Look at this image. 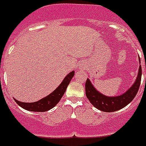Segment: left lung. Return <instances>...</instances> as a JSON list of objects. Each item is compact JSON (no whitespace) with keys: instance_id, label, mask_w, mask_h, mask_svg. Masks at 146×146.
I'll list each match as a JSON object with an SVG mask.
<instances>
[{"instance_id":"8db88e82","label":"left lung","mask_w":146,"mask_h":146,"mask_svg":"<svg viewBox=\"0 0 146 146\" xmlns=\"http://www.w3.org/2000/svg\"><path fill=\"white\" fill-rule=\"evenodd\" d=\"M139 61H140V58ZM146 69V66H145ZM142 78V66H139L138 76L132 86L124 94L116 97H108L101 94L96 89L89 78L85 84L86 96L90 102L98 110L104 112H114L125 108L133 100L136 96L141 84Z\"/></svg>"}]
</instances>
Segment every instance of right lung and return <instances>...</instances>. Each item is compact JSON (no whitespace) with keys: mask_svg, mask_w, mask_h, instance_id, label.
I'll use <instances>...</instances> for the list:
<instances>
[{"mask_svg":"<svg viewBox=\"0 0 146 146\" xmlns=\"http://www.w3.org/2000/svg\"><path fill=\"white\" fill-rule=\"evenodd\" d=\"M74 73H75L74 71H71L70 73H68L67 76L63 79L62 83L59 84V87H57L56 89L52 91L50 94L42 98L41 100L38 101L32 102V103H25V102H21L19 100H16L15 98H14V100H15V102L19 106L27 111L35 112L47 111L48 110L53 108L54 107L59 103L60 99L65 94V91L67 88L70 82L71 81V80L74 76Z\"/></svg>","mask_w":146,"mask_h":146,"instance_id":"add662e5","label":"right lung"}]
</instances>
